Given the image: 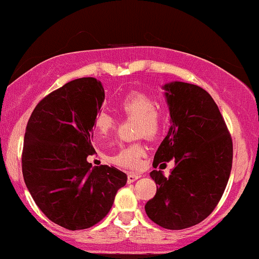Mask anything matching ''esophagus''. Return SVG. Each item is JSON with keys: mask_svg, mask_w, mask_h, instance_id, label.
<instances>
[{"mask_svg": "<svg viewBox=\"0 0 259 259\" xmlns=\"http://www.w3.org/2000/svg\"><path fill=\"white\" fill-rule=\"evenodd\" d=\"M141 177H142V175L138 174V173H128V175H127V182H128V183H135L136 180L140 179Z\"/></svg>", "mask_w": 259, "mask_h": 259, "instance_id": "1", "label": "esophagus"}]
</instances>
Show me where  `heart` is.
I'll return each mask as SVG.
<instances>
[{
  "label": "heart",
  "mask_w": 259,
  "mask_h": 259,
  "mask_svg": "<svg viewBox=\"0 0 259 259\" xmlns=\"http://www.w3.org/2000/svg\"><path fill=\"white\" fill-rule=\"evenodd\" d=\"M119 110L130 117L138 118V136L154 138L162 132L164 118L157 108L154 97L146 93L133 91L127 94L118 104ZM115 122L106 112H99L94 119V128L99 136H107L113 130ZM146 154L142 144H131L122 147L115 155L110 157L111 162L124 168L137 169Z\"/></svg>",
  "instance_id": "obj_1"
}]
</instances>
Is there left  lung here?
<instances>
[{"instance_id":"left-lung-1","label":"left lung","mask_w":259,"mask_h":259,"mask_svg":"<svg viewBox=\"0 0 259 259\" xmlns=\"http://www.w3.org/2000/svg\"><path fill=\"white\" fill-rule=\"evenodd\" d=\"M170 128L155 152L153 166L174 158L169 177L151 171L157 193L146 204L148 218L168 230L205 220L219 204L232 168V140L218 105L207 91L188 82L163 86Z\"/></svg>"}]
</instances>
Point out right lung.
Returning a JSON list of instances; mask_svg holds the SVG:
<instances>
[{"label":"right lung","mask_w":259,"mask_h":259,"mask_svg":"<svg viewBox=\"0 0 259 259\" xmlns=\"http://www.w3.org/2000/svg\"><path fill=\"white\" fill-rule=\"evenodd\" d=\"M105 100L101 81L81 77L44 97L24 135L22 173L30 195L54 224L71 231L94 226L112 207L127 175L93 166L94 119Z\"/></svg>","instance_id":"1"}]
</instances>
